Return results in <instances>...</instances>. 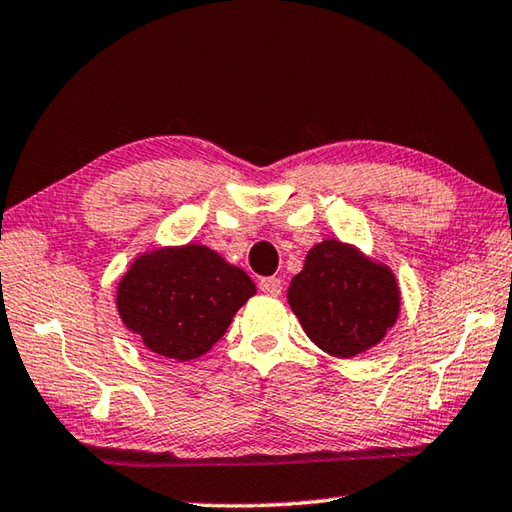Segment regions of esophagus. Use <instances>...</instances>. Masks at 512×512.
<instances>
[{
  "mask_svg": "<svg viewBox=\"0 0 512 512\" xmlns=\"http://www.w3.org/2000/svg\"><path fill=\"white\" fill-rule=\"evenodd\" d=\"M259 291L273 298L282 296V280L280 277H264V280H259Z\"/></svg>",
  "mask_w": 512,
  "mask_h": 512,
  "instance_id": "34e87169",
  "label": "esophagus"
}]
</instances>
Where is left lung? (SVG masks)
<instances>
[{"instance_id": "1", "label": "left lung", "mask_w": 512, "mask_h": 512, "mask_svg": "<svg viewBox=\"0 0 512 512\" xmlns=\"http://www.w3.org/2000/svg\"><path fill=\"white\" fill-rule=\"evenodd\" d=\"M287 300L309 339L339 359L375 348L402 307L391 266L339 239H325L309 250Z\"/></svg>"}]
</instances>
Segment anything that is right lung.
<instances>
[{
    "instance_id": "right-lung-1",
    "label": "right lung",
    "mask_w": 512,
    "mask_h": 512,
    "mask_svg": "<svg viewBox=\"0 0 512 512\" xmlns=\"http://www.w3.org/2000/svg\"><path fill=\"white\" fill-rule=\"evenodd\" d=\"M255 293L244 268L212 248L185 244L137 255L117 284L115 305L151 352L192 361L212 350Z\"/></svg>"
}]
</instances>
